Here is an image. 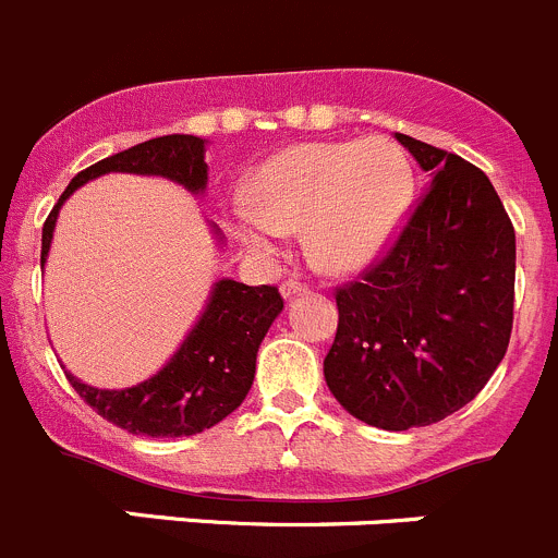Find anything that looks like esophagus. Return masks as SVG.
Wrapping results in <instances>:
<instances>
[{
  "label": "esophagus",
  "mask_w": 558,
  "mask_h": 558,
  "mask_svg": "<svg viewBox=\"0 0 558 558\" xmlns=\"http://www.w3.org/2000/svg\"><path fill=\"white\" fill-rule=\"evenodd\" d=\"M279 290H282V299L290 301V299H295V295H304L306 293V284L295 282V279H288V282H284Z\"/></svg>",
  "instance_id": "esophagus-1"
}]
</instances>
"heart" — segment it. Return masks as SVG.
<instances>
[{"label": "heart", "mask_w": 558, "mask_h": 558, "mask_svg": "<svg viewBox=\"0 0 558 558\" xmlns=\"http://www.w3.org/2000/svg\"><path fill=\"white\" fill-rule=\"evenodd\" d=\"M411 194V161L391 140L299 145L254 172L257 205H238L230 230L246 248L268 254L284 232L306 227V246L323 268L355 270L389 246Z\"/></svg>", "instance_id": "b5f03b06"}]
</instances>
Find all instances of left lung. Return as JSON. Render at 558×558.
Masks as SVG:
<instances>
[{
    "label": "left lung",
    "mask_w": 558,
    "mask_h": 558,
    "mask_svg": "<svg viewBox=\"0 0 558 558\" xmlns=\"http://www.w3.org/2000/svg\"><path fill=\"white\" fill-rule=\"evenodd\" d=\"M397 142L433 183L389 254L337 290L323 362L339 405L391 433L441 422L485 389L514 301V230L487 174L413 136Z\"/></svg>",
    "instance_id": "8db88e82"
}]
</instances>
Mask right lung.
Here are the masks:
<instances>
[{"label":"right lung","mask_w":558,"mask_h":558,"mask_svg":"<svg viewBox=\"0 0 558 558\" xmlns=\"http://www.w3.org/2000/svg\"><path fill=\"white\" fill-rule=\"evenodd\" d=\"M205 147L208 142L199 136L169 134L129 147L78 172L46 219L40 265H46L57 216L73 191L100 174L129 172L167 178L191 194L203 196L208 189ZM214 235L225 243L216 225ZM282 310L284 301L276 288H248L235 279H219L210 288L203 315L196 317L172 359L147 380L131 389H95L76 375H65L76 395L117 427L150 438L196 435L219 424L246 400L257 369L259 342Z\"/></svg>","instance_id":"obj_1"}]
</instances>
